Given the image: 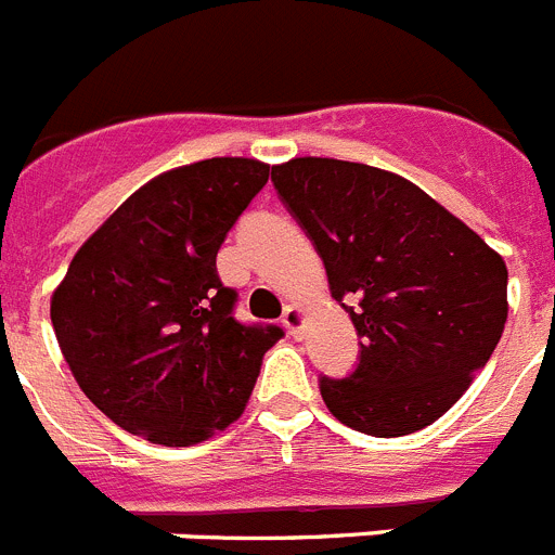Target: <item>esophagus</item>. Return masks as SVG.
I'll return each instance as SVG.
<instances>
[{"mask_svg":"<svg viewBox=\"0 0 555 555\" xmlns=\"http://www.w3.org/2000/svg\"><path fill=\"white\" fill-rule=\"evenodd\" d=\"M306 322H308L306 308L286 306V311H283V325H286V331L292 333L294 338H302V333H306Z\"/></svg>","mask_w":555,"mask_h":555,"instance_id":"esophagus-1","label":"esophagus"}]
</instances>
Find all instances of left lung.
Returning <instances> with one entry per match:
<instances>
[{
    "instance_id": "obj_1",
    "label": "left lung",
    "mask_w": 555,
    "mask_h": 555,
    "mask_svg": "<svg viewBox=\"0 0 555 555\" xmlns=\"http://www.w3.org/2000/svg\"><path fill=\"white\" fill-rule=\"evenodd\" d=\"M272 183L352 299L361 361L322 377L338 423L395 439L436 423L469 389L508 317V269L475 230L395 171L336 158L272 166Z\"/></svg>"
}]
</instances>
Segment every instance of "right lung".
<instances>
[{
    "label": "right lung",
    "mask_w": 555,
    "mask_h": 555,
    "mask_svg": "<svg viewBox=\"0 0 555 555\" xmlns=\"http://www.w3.org/2000/svg\"><path fill=\"white\" fill-rule=\"evenodd\" d=\"M269 180L255 158H208L132 191L88 235L49 317L77 386L152 444L189 448L247 409L281 327L233 317L217 253Z\"/></svg>",
    "instance_id": "1"
}]
</instances>
